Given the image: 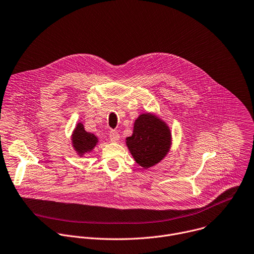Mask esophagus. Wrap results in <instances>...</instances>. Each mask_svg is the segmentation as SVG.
<instances>
[{
	"instance_id": "obj_1",
	"label": "esophagus",
	"mask_w": 254,
	"mask_h": 254,
	"mask_svg": "<svg viewBox=\"0 0 254 254\" xmlns=\"http://www.w3.org/2000/svg\"><path fill=\"white\" fill-rule=\"evenodd\" d=\"M110 139L113 141V142H118L119 140H120V133L118 132V131H116V130H111V132H110Z\"/></svg>"
}]
</instances>
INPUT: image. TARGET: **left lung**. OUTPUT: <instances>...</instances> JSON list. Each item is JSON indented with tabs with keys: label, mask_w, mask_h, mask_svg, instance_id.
I'll use <instances>...</instances> for the list:
<instances>
[{
	"label": "left lung",
	"mask_w": 254,
	"mask_h": 254,
	"mask_svg": "<svg viewBox=\"0 0 254 254\" xmlns=\"http://www.w3.org/2000/svg\"><path fill=\"white\" fill-rule=\"evenodd\" d=\"M126 140L135 162L147 170L160 162L170 151L172 132L164 121L145 113L134 121L132 134Z\"/></svg>",
	"instance_id": "8db88e82"
}]
</instances>
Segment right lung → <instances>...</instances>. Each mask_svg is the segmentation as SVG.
I'll return each instance as SVG.
<instances>
[{"instance_id": "add662e5", "label": "right lung", "mask_w": 254, "mask_h": 254, "mask_svg": "<svg viewBox=\"0 0 254 254\" xmlns=\"http://www.w3.org/2000/svg\"><path fill=\"white\" fill-rule=\"evenodd\" d=\"M71 145L76 154L83 156L86 153L91 152L99 142V138L92 132L84 129L81 123H77L71 133Z\"/></svg>"}]
</instances>
